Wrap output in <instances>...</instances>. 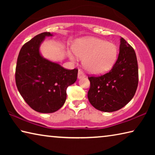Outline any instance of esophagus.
<instances>
[{"label":"esophagus","instance_id":"1","mask_svg":"<svg viewBox=\"0 0 155 155\" xmlns=\"http://www.w3.org/2000/svg\"><path fill=\"white\" fill-rule=\"evenodd\" d=\"M85 73H84L82 70H78V78L81 79V78H85Z\"/></svg>","mask_w":155,"mask_h":155}]
</instances>
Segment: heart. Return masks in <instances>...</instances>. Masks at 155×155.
I'll return each instance as SVG.
<instances>
[{
  "label": "heart",
  "mask_w": 155,
  "mask_h": 155,
  "mask_svg": "<svg viewBox=\"0 0 155 155\" xmlns=\"http://www.w3.org/2000/svg\"><path fill=\"white\" fill-rule=\"evenodd\" d=\"M74 53L83 59V65L88 72L102 74L111 69L117 57L115 44L96 38H83L77 40L73 47ZM70 58L75 59L72 52Z\"/></svg>",
  "instance_id": "b5f03b06"
}]
</instances>
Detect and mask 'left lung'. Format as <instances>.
<instances>
[{
    "mask_svg": "<svg viewBox=\"0 0 155 155\" xmlns=\"http://www.w3.org/2000/svg\"><path fill=\"white\" fill-rule=\"evenodd\" d=\"M88 78L90 87L87 97L94 108L104 112L122 109L133 98L138 85V65L134 49L121 38L118 57L112 69L103 75Z\"/></svg>",
    "mask_w": 155,
    "mask_h": 155,
    "instance_id": "obj_1",
    "label": "left lung"
}]
</instances>
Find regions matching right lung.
I'll list each match as a JSON object with an SVG mask.
<instances>
[{
    "label": "right lung",
    "mask_w": 155,
    "mask_h": 155,
    "mask_svg": "<svg viewBox=\"0 0 155 155\" xmlns=\"http://www.w3.org/2000/svg\"><path fill=\"white\" fill-rule=\"evenodd\" d=\"M50 32L41 33L25 44L18 54L15 83L20 95L35 111L48 114L59 110L66 100V89L77 79L78 69L67 70L44 59L40 46Z\"/></svg>",
    "instance_id": "right-lung-1"
}]
</instances>
